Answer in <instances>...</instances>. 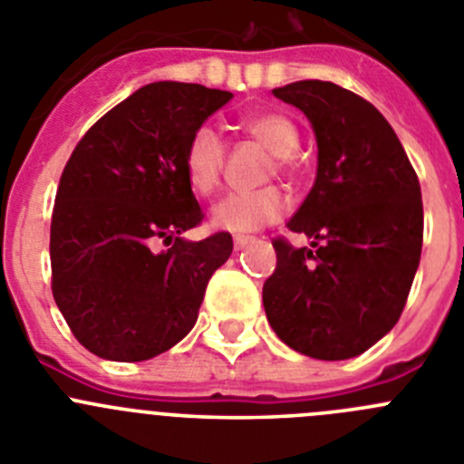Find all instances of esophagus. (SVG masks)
<instances>
[{
    "mask_svg": "<svg viewBox=\"0 0 464 464\" xmlns=\"http://www.w3.org/2000/svg\"><path fill=\"white\" fill-rule=\"evenodd\" d=\"M253 241V237H246V235H237L235 237V248L239 251V248H244V246H248Z\"/></svg>",
    "mask_w": 464,
    "mask_h": 464,
    "instance_id": "obj_1",
    "label": "esophagus"
}]
</instances>
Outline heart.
I'll return each mask as SVG.
<instances>
[{"mask_svg":"<svg viewBox=\"0 0 464 464\" xmlns=\"http://www.w3.org/2000/svg\"><path fill=\"white\" fill-rule=\"evenodd\" d=\"M241 125L260 146L274 153V171L295 174L297 171L299 132L297 125L285 113L260 111L241 118ZM227 160V143L223 134L211 125H199L188 137L183 150L186 179L197 195H211L220 183ZM288 211V197L281 188L267 186L251 192H229L211 211L213 225L225 232H256V229L281 220Z\"/></svg>","mask_w":464,"mask_h":464,"instance_id":"heart-1","label":"heart"}]
</instances>
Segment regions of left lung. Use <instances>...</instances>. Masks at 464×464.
<instances>
[{"label":"left lung","instance_id":"1","mask_svg":"<svg viewBox=\"0 0 464 464\" xmlns=\"http://www.w3.org/2000/svg\"><path fill=\"white\" fill-rule=\"evenodd\" d=\"M304 111L318 171L288 227L311 239H274L276 269L262 304L283 343L318 360L364 353L400 321L423 248L420 183L376 106L330 81L274 90Z\"/></svg>","mask_w":464,"mask_h":464}]
</instances>
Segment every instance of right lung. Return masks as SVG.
<instances>
[{
  "label": "right lung",
  "instance_id": "add662e5",
  "mask_svg": "<svg viewBox=\"0 0 464 464\" xmlns=\"http://www.w3.org/2000/svg\"><path fill=\"white\" fill-rule=\"evenodd\" d=\"M229 100L232 92L197 83L143 85L76 143L53 207L51 288L90 353L155 358L197 323L232 237H181L204 220L183 150L192 130Z\"/></svg>",
  "mask_w": 464,
  "mask_h": 464
}]
</instances>
